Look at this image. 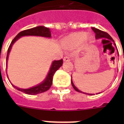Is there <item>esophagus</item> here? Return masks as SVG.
Returning a JSON list of instances; mask_svg holds the SVG:
<instances>
[{
  "mask_svg": "<svg viewBox=\"0 0 124 124\" xmlns=\"http://www.w3.org/2000/svg\"><path fill=\"white\" fill-rule=\"evenodd\" d=\"M70 57L68 56H66L64 57V62H67V61H70Z\"/></svg>",
  "mask_w": 124,
  "mask_h": 124,
  "instance_id": "obj_1",
  "label": "esophagus"
}]
</instances>
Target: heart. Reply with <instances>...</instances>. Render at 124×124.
Listing matches in <instances>:
<instances>
[{"instance_id":"obj_1","label":"heart","mask_w":124,"mask_h":124,"mask_svg":"<svg viewBox=\"0 0 124 124\" xmlns=\"http://www.w3.org/2000/svg\"><path fill=\"white\" fill-rule=\"evenodd\" d=\"M91 39V37L86 36V34L84 32L74 33L64 38L62 40V45L66 48H75L84 41L90 40Z\"/></svg>"}]
</instances>
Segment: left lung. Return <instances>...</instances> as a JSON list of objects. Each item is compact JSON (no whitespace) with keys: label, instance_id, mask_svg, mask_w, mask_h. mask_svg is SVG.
<instances>
[{"label":"left lung","instance_id":"8db88e82","mask_svg":"<svg viewBox=\"0 0 124 124\" xmlns=\"http://www.w3.org/2000/svg\"><path fill=\"white\" fill-rule=\"evenodd\" d=\"M92 30L95 33V38H96V39H101V38H106V39H108L109 40H111L113 41L114 42V40H113L112 37L108 33H106L105 31H101V30H98V29H96V28H92ZM114 44L115 45V44L114 43ZM71 84H72V85H73V87L74 88V89L78 92H80V93H83L82 91H80L79 89H78L77 87H75V85H74L73 82L72 81V79H71ZM84 93V94H89V95H93V94H88V93Z\"/></svg>","mask_w":124,"mask_h":124}]
</instances>
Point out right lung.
<instances>
[{"label":"right lung","mask_w":124,"mask_h":124,"mask_svg":"<svg viewBox=\"0 0 124 124\" xmlns=\"http://www.w3.org/2000/svg\"><path fill=\"white\" fill-rule=\"evenodd\" d=\"M40 36V37H44L50 38L51 36V31L49 29L47 28H46L44 26H37L35 28H31L22 31L20 32L14 38L12 42H11L9 48L8 49V53H7L6 57V62H8V58L9 53L10 52L11 49L12 47L13 44H14L19 38L22 37L23 36ZM63 64V60L61 59L60 60H54L53 61L51 66L50 70L48 73V75H47L46 78L40 84L34 86L33 87L29 89H21L15 86L12 84V85L17 90L20 91L21 92H23L24 93L28 94H31V95H35V94L42 93L45 91H46L50 88L53 82V77L54 75V73L62 66Z\"/></svg>","instance_id":"add662e5"}]
</instances>
